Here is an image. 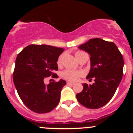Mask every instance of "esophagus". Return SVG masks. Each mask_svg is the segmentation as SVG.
Segmentation results:
<instances>
[{
	"label": "esophagus",
	"mask_w": 133,
	"mask_h": 133,
	"mask_svg": "<svg viewBox=\"0 0 133 133\" xmlns=\"http://www.w3.org/2000/svg\"><path fill=\"white\" fill-rule=\"evenodd\" d=\"M67 84H68V85H74L75 83L71 82H67Z\"/></svg>",
	"instance_id": "obj_1"
}]
</instances>
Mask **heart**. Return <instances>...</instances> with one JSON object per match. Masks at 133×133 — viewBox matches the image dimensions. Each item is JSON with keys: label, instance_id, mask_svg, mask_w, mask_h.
Segmentation results:
<instances>
[{"label": "heart", "instance_id": "b5f03b06", "mask_svg": "<svg viewBox=\"0 0 133 133\" xmlns=\"http://www.w3.org/2000/svg\"><path fill=\"white\" fill-rule=\"evenodd\" d=\"M85 54V53L83 51H78L76 52L75 53V56H76V58L78 60H80V58L82 57V56L83 55ZM62 59H63V55H60L58 57V60H57V65L58 66H61L62 64ZM82 75V73L80 71H73V70H70V69H67V70L64 71L62 73V76L64 79L68 80V81L71 82H76L78 80L79 78Z\"/></svg>", "mask_w": 133, "mask_h": 133}]
</instances>
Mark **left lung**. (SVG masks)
I'll return each mask as SVG.
<instances>
[{
    "instance_id": "8db88e82",
    "label": "left lung",
    "mask_w": 133,
    "mask_h": 133,
    "mask_svg": "<svg viewBox=\"0 0 133 133\" xmlns=\"http://www.w3.org/2000/svg\"><path fill=\"white\" fill-rule=\"evenodd\" d=\"M78 48L90 55L91 69L86 78H94L95 83L83 84L76 99L87 108H100L112 98L122 78V55L112 42L98 38L90 39Z\"/></svg>"
}]
</instances>
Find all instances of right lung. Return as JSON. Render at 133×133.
Wrapping results in <instances>:
<instances>
[{
	"instance_id": "right-lung-1",
	"label": "right lung",
	"mask_w": 133,
	"mask_h": 133,
	"mask_svg": "<svg viewBox=\"0 0 133 133\" xmlns=\"http://www.w3.org/2000/svg\"><path fill=\"white\" fill-rule=\"evenodd\" d=\"M64 49L48 45L32 44L17 55L13 79L17 92L24 104L37 113L50 112L58 105L60 92L66 82L53 81L48 85L44 80L58 70L57 60Z\"/></svg>"
}]
</instances>
